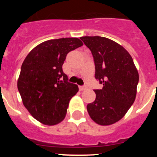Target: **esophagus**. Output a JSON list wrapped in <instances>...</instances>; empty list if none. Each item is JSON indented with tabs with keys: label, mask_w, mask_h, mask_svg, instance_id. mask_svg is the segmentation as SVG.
Here are the masks:
<instances>
[{
	"label": "esophagus",
	"mask_w": 157,
	"mask_h": 157,
	"mask_svg": "<svg viewBox=\"0 0 157 157\" xmlns=\"http://www.w3.org/2000/svg\"><path fill=\"white\" fill-rule=\"evenodd\" d=\"M79 89H80V91H83V90H85L87 89V87H86V86H79Z\"/></svg>",
	"instance_id": "esophagus-1"
}]
</instances>
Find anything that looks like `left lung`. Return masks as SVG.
I'll return each mask as SVG.
<instances>
[{
	"instance_id": "8db88e82",
	"label": "left lung",
	"mask_w": 157,
	"mask_h": 157,
	"mask_svg": "<svg viewBox=\"0 0 157 157\" xmlns=\"http://www.w3.org/2000/svg\"><path fill=\"white\" fill-rule=\"evenodd\" d=\"M91 51L95 77L103 85L95 90L96 99L87 105L90 118L99 125H111L121 120L135 100L139 74L132 57L123 46L105 37L83 36Z\"/></svg>"
}]
</instances>
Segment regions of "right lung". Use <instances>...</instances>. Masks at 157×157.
I'll return each mask as SVG.
<instances>
[{
	"label": "right lung",
	"instance_id": "right-lung-1",
	"mask_svg": "<svg viewBox=\"0 0 157 157\" xmlns=\"http://www.w3.org/2000/svg\"><path fill=\"white\" fill-rule=\"evenodd\" d=\"M77 38L50 39L35 47L22 64L17 88L32 116L47 125L64 119L78 86L67 82L62 65L67 53L82 46Z\"/></svg>",
	"mask_w": 157,
	"mask_h": 157
}]
</instances>
